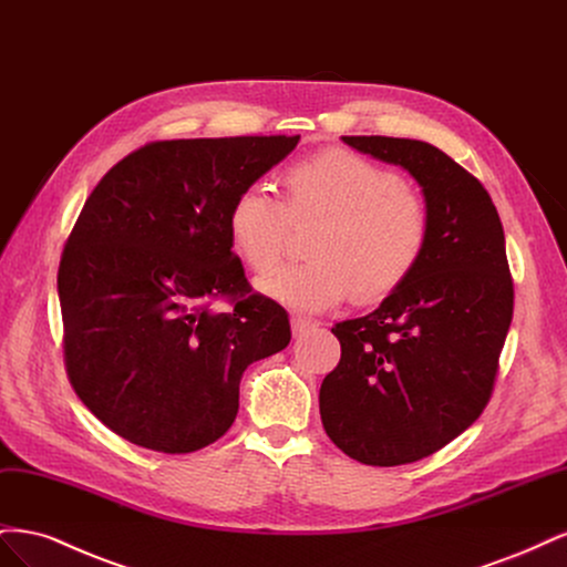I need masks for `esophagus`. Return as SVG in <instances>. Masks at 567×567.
<instances>
[{
  "mask_svg": "<svg viewBox=\"0 0 567 567\" xmlns=\"http://www.w3.org/2000/svg\"><path fill=\"white\" fill-rule=\"evenodd\" d=\"M317 321H312V319H305V317H293L290 319V329H293V336H305L307 331H312V329H317Z\"/></svg>",
  "mask_w": 567,
  "mask_h": 567,
  "instance_id": "esophagus-1",
  "label": "esophagus"
}]
</instances>
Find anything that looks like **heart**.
<instances>
[{"instance_id":"1","label":"heart","mask_w":567,"mask_h":567,"mask_svg":"<svg viewBox=\"0 0 567 567\" xmlns=\"http://www.w3.org/2000/svg\"><path fill=\"white\" fill-rule=\"evenodd\" d=\"M284 203L262 186L238 192L227 231L238 257L255 274L277 267L293 225L317 219L307 238L310 260L274 271L265 293L300 312H321L348 300L375 302L398 290L427 248L425 200L392 169L348 148H323L290 163Z\"/></svg>"}]
</instances>
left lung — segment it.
I'll list each match as a JSON object with an SVG mask.
<instances>
[{
	"label": "left lung",
	"mask_w": 567,
	"mask_h": 567,
	"mask_svg": "<svg viewBox=\"0 0 567 567\" xmlns=\"http://www.w3.org/2000/svg\"><path fill=\"white\" fill-rule=\"evenodd\" d=\"M404 167L431 236L414 274L367 317L333 326L340 362L319 390L323 431L367 466L431 456L483 414L513 319L499 213L485 186L433 144L342 136Z\"/></svg>",
	"instance_id": "obj_1"
}]
</instances>
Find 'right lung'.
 <instances>
[{"mask_svg":"<svg viewBox=\"0 0 567 567\" xmlns=\"http://www.w3.org/2000/svg\"><path fill=\"white\" fill-rule=\"evenodd\" d=\"M298 142H151L94 186L59 265L63 354L115 435L163 454L208 447L238 414L244 371L290 342L286 310L252 293L231 252L227 213Z\"/></svg>","mask_w":567,"mask_h":567,"instance_id":"add662e5","label":"right lung"}]
</instances>
